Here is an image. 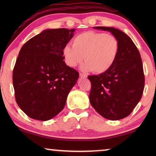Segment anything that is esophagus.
<instances>
[{
  "mask_svg": "<svg viewBox=\"0 0 156 156\" xmlns=\"http://www.w3.org/2000/svg\"><path fill=\"white\" fill-rule=\"evenodd\" d=\"M80 76L81 78H87V76L84 74V73H80Z\"/></svg>",
  "mask_w": 156,
  "mask_h": 156,
  "instance_id": "esophagus-1",
  "label": "esophagus"
}]
</instances>
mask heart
<instances>
[{"mask_svg":"<svg viewBox=\"0 0 156 156\" xmlns=\"http://www.w3.org/2000/svg\"><path fill=\"white\" fill-rule=\"evenodd\" d=\"M62 50L65 62L74 67L85 60L80 67L84 72L96 73L107 72L114 64L119 54L120 43L114 36L109 34L86 31L78 34Z\"/></svg>","mask_w":156,"mask_h":156,"instance_id":"obj_1","label":"heart"}]
</instances>
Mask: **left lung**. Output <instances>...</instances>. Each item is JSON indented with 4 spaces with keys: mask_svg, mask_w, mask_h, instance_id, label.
Listing matches in <instances>:
<instances>
[{
    "mask_svg": "<svg viewBox=\"0 0 156 156\" xmlns=\"http://www.w3.org/2000/svg\"><path fill=\"white\" fill-rule=\"evenodd\" d=\"M110 31L120 43L118 56L107 72L89 76L91 106L102 117L111 120L126 118L132 112L143 94L144 76L138 48L123 31L114 27H94Z\"/></svg>",
    "mask_w": 156,
    "mask_h": 156,
    "instance_id": "1",
    "label": "left lung"
}]
</instances>
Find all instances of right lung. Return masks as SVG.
Here are the masks:
<instances>
[{
    "label": "right lung",
    "mask_w": 156,
    "mask_h": 156,
    "mask_svg": "<svg viewBox=\"0 0 156 156\" xmlns=\"http://www.w3.org/2000/svg\"><path fill=\"white\" fill-rule=\"evenodd\" d=\"M75 29H48L25 43L13 71L16 101L34 120L51 119L64 108L79 73L65 62L62 50Z\"/></svg>",
    "instance_id": "add662e5"
}]
</instances>
